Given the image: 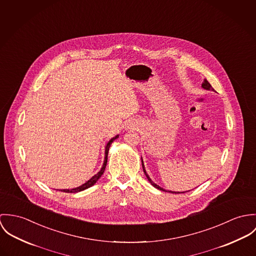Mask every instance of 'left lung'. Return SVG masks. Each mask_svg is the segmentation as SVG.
<instances>
[{
    "mask_svg": "<svg viewBox=\"0 0 256 256\" xmlns=\"http://www.w3.org/2000/svg\"><path fill=\"white\" fill-rule=\"evenodd\" d=\"M201 87L203 88V89H206V90H211V91H214V89H213V87L211 86V84L206 80H204V82H202V84H201ZM142 168H143V172H144V174H145V176H146V178H147V180H149V182L154 186V188H156L157 190H163V192H172V194H184V192H170V190H166L165 188H161V186H159L158 184H156L151 178H150V176H148V174L146 172V170H145V167H144V164H143V160H142Z\"/></svg>",
    "mask_w": 256,
    "mask_h": 256,
    "instance_id": "8db88e82",
    "label": "left lung"
}]
</instances>
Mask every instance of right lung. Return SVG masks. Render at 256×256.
I'll return each mask as SVG.
<instances>
[{
    "instance_id": "add662e5",
    "label": "right lung",
    "mask_w": 256,
    "mask_h": 256,
    "mask_svg": "<svg viewBox=\"0 0 256 256\" xmlns=\"http://www.w3.org/2000/svg\"><path fill=\"white\" fill-rule=\"evenodd\" d=\"M118 138V134L116 136L113 138H111L108 143L106 144L105 146V157H104V162H103V166L101 168V170H99L97 174H95L91 178H89L86 182H84V184L78 186V188H72V190H62L60 192H70V194H76V192H82L86 188L94 186L96 184V182L101 178V176L103 174L105 168H106V165H107V160H108V153H109V148L112 144V142H114V140H116Z\"/></svg>"
}]
</instances>
